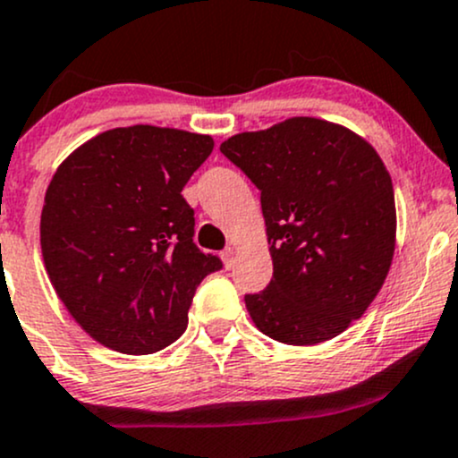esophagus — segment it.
Here are the masks:
<instances>
[{"mask_svg": "<svg viewBox=\"0 0 458 458\" xmlns=\"http://www.w3.org/2000/svg\"><path fill=\"white\" fill-rule=\"evenodd\" d=\"M220 258H223L225 267L231 268V267H233V259H235V249L233 247H227V249L223 250V253H220Z\"/></svg>", "mask_w": 458, "mask_h": 458, "instance_id": "34e87169", "label": "esophagus"}]
</instances>
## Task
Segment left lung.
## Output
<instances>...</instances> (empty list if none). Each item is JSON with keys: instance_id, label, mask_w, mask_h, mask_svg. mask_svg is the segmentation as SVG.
<instances>
[{"instance_id": "1", "label": "left lung", "mask_w": 458, "mask_h": 458, "mask_svg": "<svg viewBox=\"0 0 458 458\" xmlns=\"http://www.w3.org/2000/svg\"><path fill=\"white\" fill-rule=\"evenodd\" d=\"M262 191L273 279L244 303L255 327L286 345H317L365 314L395 250L391 174L341 124L290 117L220 144Z\"/></svg>"}]
</instances>
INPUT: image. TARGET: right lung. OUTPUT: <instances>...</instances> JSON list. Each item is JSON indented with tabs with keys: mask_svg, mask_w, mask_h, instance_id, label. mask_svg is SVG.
<instances>
[{
	"mask_svg": "<svg viewBox=\"0 0 458 458\" xmlns=\"http://www.w3.org/2000/svg\"><path fill=\"white\" fill-rule=\"evenodd\" d=\"M209 135L135 124L91 137L54 172L41 253L58 299L100 345L146 356L188 327L199 284L223 268L194 244L185 183Z\"/></svg>",
	"mask_w": 458,
	"mask_h": 458,
	"instance_id": "1",
	"label": "right lung"
}]
</instances>
